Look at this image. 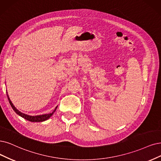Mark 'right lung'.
Returning <instances> with one entry per match:
<instances>
[{
  "instance_id": "right-lung-1",
  "label": "right lung",
  "mask_w": 161,
  "mask_h": 161,
  "mask_svg": "<svg viewBox=\"0 0 161 161\" xmlns=\"http://www.w3.org/2000/svg\"><path fill=\"white\" fill-rule=\"evenodd\" d=\"M7 97H8V102L10 103V105H11L12 108L13 109V110L16 112V114H18L19 115H20V117H23L24 119H25L29 121H31V122H42V121H44L47 119H48L53 114V113H54L58 108V106L56 107L55 109L53 110L52 111V113H51V114H44V115H36V116H31V115H26V114H23V113L19 111V110H18L14 106V105L13 104V103L11 102V101L8 96L7 94Z\"/></svg>"
}]
</instances>
